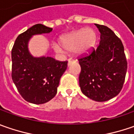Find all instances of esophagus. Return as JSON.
<instances>
[{
    "mask_svg": "<svg viewBox=\"0 0 134 134\" xmlns=\"http://www.w3.org/2000/svg\"><path fill=\"white\" fill-rule=\"evenodd\" d=\"M75 63V60H73V59H69V62H68V65L69 66V65H71L72 64V63Z\"/></svg>",
    "mask_w": 134,
    "mask_h": 134,
    "instance_id": "34e87169",
    "label": "esophagus"
}]
</instances>
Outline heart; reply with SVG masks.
<instances>
[{
    "label": "heart",
    "mask_w": 134,
    "mask_h": 134,
    "mask_svg": "<svg viewBox=\"0 0 134 134\" xmlns=\"http://www.w3.org/2000/svg\"><path fill=\"white\" fill-rule=\"evenodd\" d=\"M96 41L95 31L91 28L80 29L65 34L59 39V44H54L53 48L57 53L62 54L65 51L73 52L77 55H84L94 47Z\"/></svg>",
    "instance_id": "obj_1"
}]
</instances>
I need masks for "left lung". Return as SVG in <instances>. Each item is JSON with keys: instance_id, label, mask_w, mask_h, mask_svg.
Returning a JSON list of instances; mask_svg holds the SVG:
<instances>
[{"instance_id": "left-lung-1", "label": "left lung", "mask_w": 134, "mask_h": 134, "mask_svg": "<svg viewBox=\"0 0 134 134\" xmlns=\"http://www.w3.org/2000/svg\"><path fill=\"white\" fill-rule=\"evenodd\" d=\"M100 32L97 48L79 60L81 92L95 101H106L121 92L127 63L124 46L114 32L104 25L95 24Z\"/></svg>"}]
</instances>
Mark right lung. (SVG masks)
Segmentation results:
<instances>
[{"mask_svg": "<svg viewBox=\"0 0 134 134\" xmlns=\"http://www.w3.org/2000/svg\"><path fill=\"white\" fill-rule=\"evenodd\" d=\"M52 30L41 24H35L18 36L12 49L13 83L24 99L35 104H44L54 98L67 69L68 61L34 57L29 52L28 42L34 35L49 34Z\"/></svg>", "mask_w": 134, "mask_h": 134, "instance_id": "1", "label": "right lung"}]
</instances>
